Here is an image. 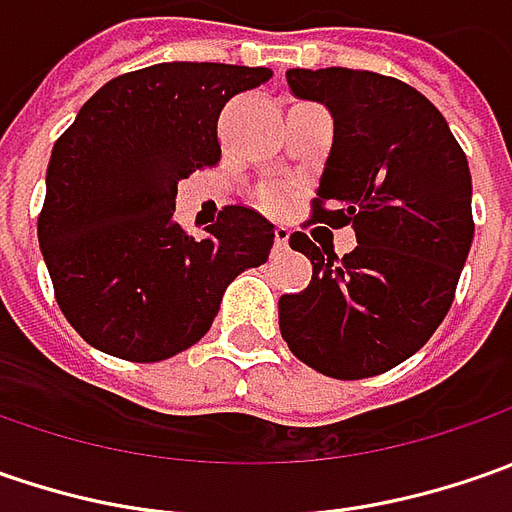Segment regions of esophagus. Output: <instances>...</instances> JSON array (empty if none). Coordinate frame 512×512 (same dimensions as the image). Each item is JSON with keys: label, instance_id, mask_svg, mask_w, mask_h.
I'll use <instances>...</instances> for the list:
<instances>
[{"label": "esophagus", "instance_id": "34e87169", "mask_svg": "<svg viewBox=\"0 0 512 512\" xmlns=\"http://www.w3.org/2000/svg\"><path fill=\"white\" fill-rule=\"evenodd\" d=\"M273 236H276V239H273V247H276V253L287 250V242H290V230L279 225L276 230H273Z\"/></svg>", "mask_w": 512, "mask_h": 512}]
</instances>
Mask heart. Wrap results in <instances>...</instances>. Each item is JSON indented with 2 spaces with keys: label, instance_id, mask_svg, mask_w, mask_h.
<instances>
[{
  "label": "heart",
  "instance_id": "obj_1",
  "mask_svg": "<svg viewBox=\"0 0 512 512\" xmlns=\"http://www.w3.org/2000/svg\"><path fill=\"white\" fill-rule=\"evenodd\" d=\"M265 205L270 207V210H279V207H285V196H282V193H267Z\"/></svg>",
  "mask_w": 512,
  "mask_h": 512
}]
</instances>
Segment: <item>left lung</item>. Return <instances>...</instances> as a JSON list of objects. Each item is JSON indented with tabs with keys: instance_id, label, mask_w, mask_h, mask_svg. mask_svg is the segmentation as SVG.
<instances>
[{
	"instance_id": "8db88e82",
	"label": "left lung",
	"mask_w": 512,
	"mask_h": 512,
	"mask_svg": "<svg viewBox=\"0 0 512 512\" xmlns=\"http://www.w3.org/2000/svg\"><path fill=\"white\" fill-rule=\"evenodd\" d=\"M287 85L333 116L313 219L350 225L359 245L339 259L290 236L313 279L279 299V330L325 376H379L410 359L453 305L473 245L467 156L436 105L399 79L293 68Z\"/></svg>"
}]
</instances>
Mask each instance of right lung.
Here are the masks:
<instances>
[{
	"instance_id": "1",
	"label": "right lung",
	"mask_w": 512,
	"mask_h": 512,
	"mask_svg": "<svg viewBox=\"0 0 512 512\" xmlns=\"http://www.w3.org/2000/svg\"><path fill=\"white\" fill-rule=\"evenodd\" d=\"M267 68L162 62L96 90L53 145L39 247L56 302L96 350L162 362L205 336L225 287L265 265L273 225L230 205L205 239L173 219L176 185L222 159L216 122Z\"/></svg>"
}]
</instances>
